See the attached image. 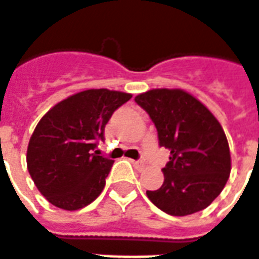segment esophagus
Segmentation results:
<instances>
[{
    "instance_id": "34e87169",
    "label": "esophagus",
    "mask_w": 259,
    "mask_h": 259,
    "mask_svg": "<svg viewBox=\"0 0 259 259\" xmlns=\"http://www.w3.org/2000/svg\"><path fill=\"white\" fill-rule=\"evenodd\" d=\"M130 162L133 163L136 168H143V166H144V162H143V161H135V159H132Z\"/></svg>"
}]
</instances>
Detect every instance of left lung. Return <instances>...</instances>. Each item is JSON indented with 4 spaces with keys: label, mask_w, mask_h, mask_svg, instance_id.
Wrapping results in <instances>:
<instances>
[{
    "label": "left lung",
    "mask_w": 259,
    "mask_h": 259,
    "mask_svg": "<svg viewBox=\"0 0 259 259\" xmlns=\"http://www.w3.org/2000/svg\"><path fill=\"white\" fill-rule=\"evenodd\" d=\"M135 101L155 124L159 146L170 151L163 185L147 191V197L174 217L206 208L221 194L232 169L228 139L218 119L180 89H152Z\"/></svg>",
    "instance_id": "1"
}]
</instances>
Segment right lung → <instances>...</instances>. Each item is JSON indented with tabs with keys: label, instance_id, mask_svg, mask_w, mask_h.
<instances>
[{
	"label": "right lung",
	"instance_id": "add662e5",
	"mask_svg": "<svg viewBox=\"0 0 259 259\" xmlns=\"http://www.w3.org/2000/svg\"><path fill=\"white\" fill-rule=\"evenodd\" d=\"M132 98L108 89L80 91L54 105L37 123L27 146L31 179L48 202L76 211L105 187L113 161L94 151L112 113Z\"/></svg>",
	"mask_w": 259,
	"mask_h": 259
}]
</instances>
